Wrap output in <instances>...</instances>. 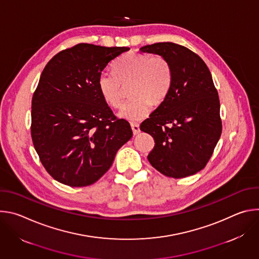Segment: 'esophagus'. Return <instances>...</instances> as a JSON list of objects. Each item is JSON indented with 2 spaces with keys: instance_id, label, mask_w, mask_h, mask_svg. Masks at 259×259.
<instances>
[{
  "instance_id": "esophagus-1",
  "label": "esophagus",
  "mask_w": 259,
  "mask_h": 259,
  "mask_svg": "<svg viewBox=\"0 0 259 259\" xmlns=\"http://www.w3.org/2000/svg\"><path fill=\"white\" fill-rule=\"evenodd\" d=\"M131 128H132V131H133V134L136 135L139 133L140 129H139V124L137 123H131Z\"/></svg>"
}]
</instances>
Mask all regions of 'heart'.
<instances>
[{
	"instance_id": "1",
	"label": "heart",
	"mask_w": 259,
	"mask_h": 259,
	"mask_svg": "<svg viewBox=\"0 0 259 259\" xmlns=\"http://www.w3.org/2000/svg\"><path fill=\"white\" fill-rule=\"evenodd\" d=\"M114 72L103 71L98 78L102 98L113 107H119L124 87L130 85L132 97L120 109L119 116L128 121H139L150 114L152 103L158 105L166 98L172 82V69L166 57L127 53L113 64Z\"/></svg>"
}]
</instances>
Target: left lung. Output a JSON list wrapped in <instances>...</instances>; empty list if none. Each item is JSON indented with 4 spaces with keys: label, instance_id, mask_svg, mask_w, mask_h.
<instances>
[{
    "label": "left lung",
    "instance_id": "1",
    "mask_svg": "<svg viewBox=\"0 0 259 259\" xmlns=\"http://www.w3.org/2000/svg\"><path fill=\"white\" fill-rule=\"evenodd\" d=\"M140 50L163 55L172 69L166 98L140 125L155 140L147 159L165 176L194 175L209 162L223 131L211 72L198 54L175 43H155Z\"/></svg>",
    "mask_w": 259,
    "mask_h": 259
}]
</instances>
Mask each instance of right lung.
I'll return each instance as SVG.
<instances>
[{"instance_id": "obj_1", "label": "right lung", "mask_w": 259, "mask_h": 259, "mask_svg": "<svg viewBox=\"0 0 259 259\" xmlns=\"http://www.w3.org/2000/svg\"><path fill=\"white\" fill-rule=\"evenodd\" d=\"M128 47L80 43L46 64L31 100L30 134L46 171L72 188L96 182L132 137L102 98L98 78Z\"/></svg>"}]
</instances>
